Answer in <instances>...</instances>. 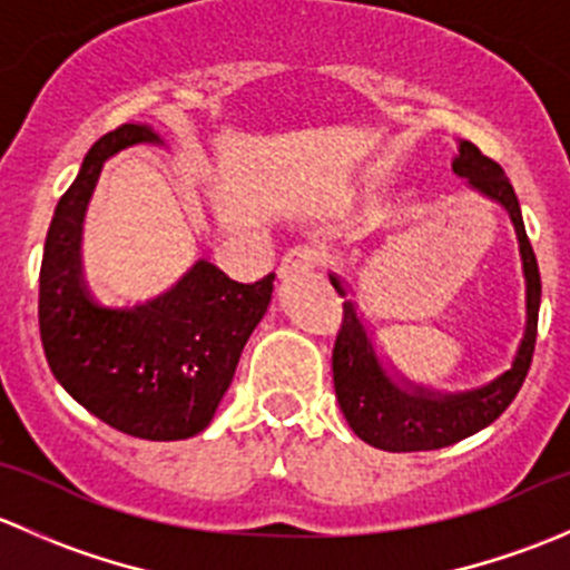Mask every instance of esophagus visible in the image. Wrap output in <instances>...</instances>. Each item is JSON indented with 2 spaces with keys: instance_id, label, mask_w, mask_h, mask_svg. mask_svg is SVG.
<instances>
[{
  "instance_id": "1",
  "label": "esophagus",
  "mask_w": 570,
  "mask_h": 570,
  "mask_svg": "<svg viewBox=\"0 0 570 570\" xmlns=\"http://www.w3.org/2000/svg\"><path fill=\"white\" fill-rule=\"evenodd\" d=\"M322 264H325V250L317 248V245H301V248H295L284 258V264H281V278H301V275L320 269Z\"/></svg>"
}]
</instances>
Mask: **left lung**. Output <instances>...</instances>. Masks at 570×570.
<instances>
[{"label":"left lung","mask_w":570,"mask_h":570,"mask_svg":"<svg viewBox=\"0 0 570 570\" xmlns=\"http://www.w3.org/2000/svg\"><path fill=\"white\" fill-rule=\"evenodd\" d=\"M452 168L458 176L469 178L471 187L480 189L482 195L499 200L513 220L527 278V333L513 366L502 377L474 392L441 396L439 392L402 389L392 383L372 350L364 322L355 314L353 303H344L342 331L333 344V389L353 433L386 452L441 450L488 428L508 411L519 389L524 386L532 364L534 338H538L540 273L513 184L504 176L502 165L485 157L474 142H461ZM331 284L338 295H347L338 278H331Z\"/></svg>","instance_id":"8db88e82"}]
</instances>
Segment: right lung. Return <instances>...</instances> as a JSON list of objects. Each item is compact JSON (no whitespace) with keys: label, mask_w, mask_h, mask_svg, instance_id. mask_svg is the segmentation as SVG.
Here are the masks:
<instances>
[{"label":"right lung","mask_w":570,"mask_h":570,"mask_svg":"<svg viewBox=\"0 0 570 570\" xmlns=\"http://www.w3.org/2000/svg\"><path fill=\"white\" fill-rule=\"evenodd\" d=\"M140 140H157L151 126L107 131L62 193L40 262L38 325L51 375L79 405L135 439L178 441L215 416L245 342L267 312L275 273L239 284L198 262L146 306H96L79 258L85 206L105 159Z\"/></svg>","instance_id":"right-lung-1"}]
</instances>
